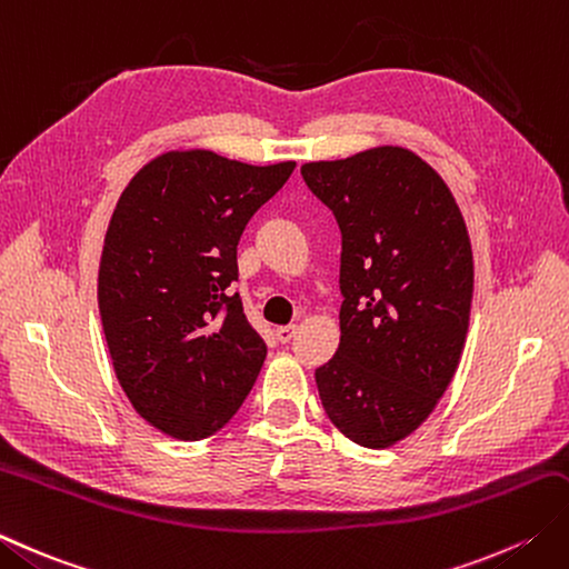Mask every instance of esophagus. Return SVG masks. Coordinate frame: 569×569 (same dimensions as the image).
<instances>
[{"label":"esophagus","mask_w":569,"mask_h":569,"mask_svg":"<svg viewBox=\"0 0 569 569\" xmlns=\"http://www.w3.org/2000/svg\"><path fill=\"white\" fill-rule=\"evenodd\" d=\"M296 330H298L296 326H281V328H276V338L281 342H288L296 336Z\"/></svg>","instance_id":"esophagus-1"}]
</instances>
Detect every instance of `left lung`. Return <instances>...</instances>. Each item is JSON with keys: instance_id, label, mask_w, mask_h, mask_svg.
Segmentation results:
<instances>
[{"instance_id": "obj_1", "label": "left lung", "mask_w": 569, "mask_h": 569, "mask_svg": "<svg viewBox=\"0 0 569 569\" xmlns=\"http://www.w3.org/2000/svg\"><path fill=\"white\" fill-rule=\"evenodd\" d=\"M342 233L340 345L316 370L345 437L387 449L447 392L466 345L473 251L459 204L431 164L399 144L300 167Z\"/></svg>"}]
</instances>
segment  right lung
I'll list each match as a JSON object with an SVG mask.
<instances>
[{
    "mask_svg": "<svg viewBox=\"0 0 569 569\" xmlns=\"http://www.w3.org/2000/svg\"><path fill=\"white\" fill-rule=\"evenodd\" d=\"M296 162L249 164L204 148L167 150L122 189L98 266V310L132 409L199 441L237 415L266 360L243 316L237 247Z\"/></svg>",
    "mask_w": 569,
    "mask_h": 569,
    "instance_id": "add662e5",
    "label": "right lung"
}]
</instances>
